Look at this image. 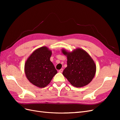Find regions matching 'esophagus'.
Masks as SVG:
<instances>
[{
  "mask_svg": "<svg viewBox=\"0 0 120 120\" xmlns=\"http://www.w3.org/2000/svg\"><path fill=\"white\" fill-rule=\"evenodd\" d=\"M60 72H62L63 71V68H61L60 70H59V71Z\"/></svg>",
  "mask_w": 120,
  "mask_h": 120,
  "instance_id": "1",
  "label": "esophagus"
}]
</instances>
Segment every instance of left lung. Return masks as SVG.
I'll return each mask as SVG.
<instances>
[{"mask_svg": "<svg viewBox=\"0 0 120 120\" xmlns=\"http://www.w3.org/2000/svg\"><path fill=\"white\" fill-rule=\"evenodd\" d=\"M61 52L67 57V67L63 72L64 77L77 88L88 85L96 72V65L89 54L79 48L72 52L63 49Z\"/></svg>", "mask_w": 120, "mask_h": 120, "instance_id": "left-lung-1", "label": "left lung"}]
</instances>
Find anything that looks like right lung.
<instances>
[{
  "label": "right lung",
  "mask_w": 120,
  "mask_h": 120,
  "mask_svg": "<svg viewBox=\"0 0 120 120\" xmlns=\"http://www.w3.org/2000/svg\"><path fill=\"white\" fill-rule=\"evenodd\" d=\"M52 52L42 46L32 52L24 64V72L28 80L40 88H44L51 82L57 71L50 60Z\"/></svg>",
  "instance_id": "right-lung-1"
}]
</instances>
